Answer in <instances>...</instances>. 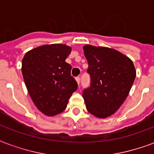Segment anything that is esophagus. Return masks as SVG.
Segmentation results:
<instances>
[{
	"label": "esophagus",
	"mask_w": 154,
	"mask_h": 154,
	"mask_svg": "<svg viewBox=\"0 0 154 154\" xmlns=\"http://www.w3.org/2000/svg\"><path fill=\"white\" fill-rule=\"evenodd\" d=\"M76 81H77V84H78V85H79V84H80V77H76Z\"/></svg>",
	"instance_id": "34e87169"
}]
</instances>
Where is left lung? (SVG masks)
Wrapping results in <instances>:
<instances>
[{
	"mask_svg": "<svg viewBox=\"0 0 154 154\" xmlns=\"http://www.w3.org/2000/svg\"><path fill=\"white\" fill-rule=\"evenodd\" d=\"M91 86L82 97L87 110L98 118L113 115L128 97L136 77L133 62L119 51L85 45Z\"/></svg>",
	"mask_w": 154,
	"mask_h": 154,
	"instance_id": "8db88e82",
	"label": "left lung"
}]
</instances>
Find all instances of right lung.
<instances>
[{
    "label": "right lung",
    "mask_w": 154,
    "mask_h": 154,
    "mask_svg": "<svg viewBox=\"0 0 154 154\" xmlns=\"http://www.w3.org/2000/svg\"><path fill=\"white\" fill-rule=\"evenodd\" d=\"M71 51L65 44H46L29 51L23 57L22 75L29 94L48 116L63 112L77 89L71 76L72 66L65 62Z\"/></svg>",
    "instance_id": "add662e5"
}]
</instances>
